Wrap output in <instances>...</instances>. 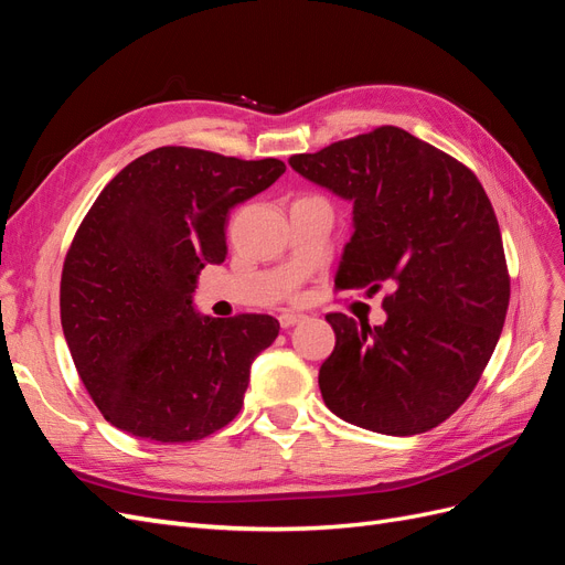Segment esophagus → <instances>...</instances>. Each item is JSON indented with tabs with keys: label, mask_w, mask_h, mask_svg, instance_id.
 <instances>
[{
	"label": "esophagus",
	"mask_w": 565,
	"mask_h": 565,
	"mask_svg": "<svg viewBox=\"0 0 565 565\" xmlns=\"http://www.w3.org/2000/svg\"><path fill=\"white\" fill-rule=\"evenodd\" d=\"M306 316L303 313H295V311H285V313H280V328H292V324H297V322H301Z\"/></svg>",
	"instance_id": "34e87169"
}]
</instances>
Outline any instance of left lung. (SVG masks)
Wrapping results in <instances>:
<instances>
[{
	"mask_svg": "<svg viewBox=\"0 0 565 565\" xmlns=\"http://www.w3.org/2000/svg\"><path fill=\"white\" fill-rule=\"evenodd\" d=\"M289 164L353 200L334 289L388 287L384 324L324 316L337 334L318 377L324 405L377 434L434 429L471 396L509 309L502 233L481 181L393 125Z\"/></svg>",
	"mask_w": 565,
	"mask_h": 565,
	"instance_id": "8db88e82",
	"label": "left lung"
}]
</instances>
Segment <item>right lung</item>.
Masks as SVG:
<instances>
[{"instance_id":"right-lung-1","label":"right lung","mask_w":565,"mask_h":565,"mask_svg":"<svg viewBox=\"0 0 565 565\" xmlns=\"http://www.w3.org/2000/svg\"><path fill=\"white\" fill-rule=\"evenodd\" d=\"M282 172L276 158L162 146L127 164L82 218L61 273V324L84 388L117 429L188 443L241 413L249 365L280 322L200 318L195 278L226 259L231 207Z\"/></svg>"}]
</instances>
